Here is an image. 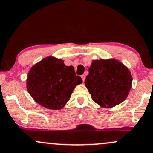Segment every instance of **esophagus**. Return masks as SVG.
I'll return each instance as SVG.
<instances>
[{
    "instance_id": "34e87169",
    "label": "esophagus",
    "mask_w": 153,
    "mask_h": 153,
    "mask_svg": "<svg viewBox=\"0 0 153 153\" xmlns=\"http://www.w3.org/2000/svg\"><path fill=\"white\" fill-rule=\"evenodd\" d=\"M81 78H82V80H83V81L84 82L85 81V75H82Z\"/></svg>"
}]
</instances>
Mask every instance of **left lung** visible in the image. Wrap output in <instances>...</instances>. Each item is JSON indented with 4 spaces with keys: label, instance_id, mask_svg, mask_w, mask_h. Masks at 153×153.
<instances>
[{
    "label": "left lung",
    "instance_id": "obj_1",
    "mask_svg": "<svg viewBox=\"0 0 153 153\" xmlns=\"http://www.w3.org/2000/svg\"><path fill=\"white\" fill-rule=\"evenodd\" d=\"M85 84L92 100L102 107H115L128 97L132 76L125 65L117 60H94L88 68Z\"/></svg>",
    "mask_w": 153,
    "mask_h": 153
}]
</instances>
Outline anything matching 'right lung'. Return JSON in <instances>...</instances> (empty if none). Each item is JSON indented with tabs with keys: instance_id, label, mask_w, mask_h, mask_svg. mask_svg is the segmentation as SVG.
Here are the masks:
<instances>
[{
	"instance_id": "add662e5",
	"label": "right lung",
	"mask_w": 153,
	"mask_h": 153,
	"mask_svg": "<svg viewBox=\"0 0 153 153\" xmlns=\"http://www.w3.org/2000/svg\"><path fill=\"white\" fill-rule=\"evenodd\" d=\"M73 66H66L60 59L48 56L30 69L27 88L37 103L50 110H61L73 89L82 83Z\"/></svg>"
}]
</instances>
